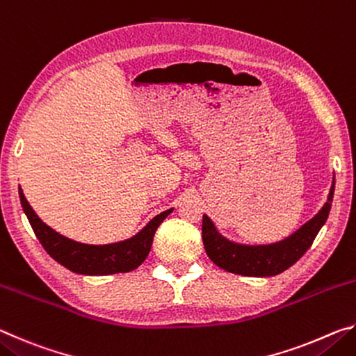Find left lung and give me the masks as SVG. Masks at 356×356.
Masks as SVG:
<instances>
[{"label":"left lung","mask_w":356,"mask_h":356,"mask_svg":"<svg viewBox=\"0 0 356 356\" xmlns=\"http://www.w3.org/2000/svg\"><path fill=\"white\" fill-rule=\"evenodd\" d=\"M334 195V180L331 185L328 201L314 218L301 226L291 237L280 243L265 246L237 245L221 237L207 215L202 216V242L207 256L215 265L229 273L243 276H275L287 270L308 251L328 218L331 201Z\"/></svg>","instance_id":"8db88e82"}]
</instances>
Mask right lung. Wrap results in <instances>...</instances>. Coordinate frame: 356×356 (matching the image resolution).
Segmentation results:
<instances>
[{"label":"right lung","mask_w":356,"mask_h":356,"mask_svg":"<svg viewBox=\"0 0 356 356\" xmlns=\"http://www.w3.org/2000/svg\"><path fill=\"white\" fill-rule=\"evenodd\" d=\"M19 195L29 225H31L35 237L39 238L45 251L56 262L69 268L70 272L80 275L125 273L140 267L149 254L155 231L161 225V221L171 213V210H166V212L156 215L141 232H138L135 237L125 240V242L110 245H84L53 231L35 215L22 188H19Z\"/></svg>","instance_id":"add662e5"}]
</instances>
